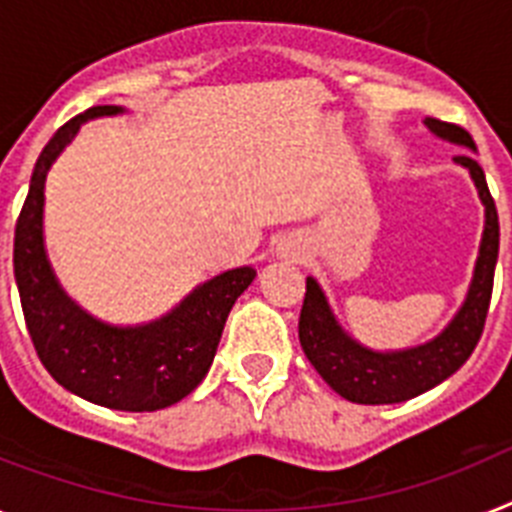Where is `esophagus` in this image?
Masks as SVG:
<instances>
[{
    "label": "esophagus",
    "mask_w": 512,
    "mask_h": 512,
    "mask_svg": "<svg viewBox=\"0 0 512 512\" xmlns=\"http://www.w3.org/2000/svg\"><path fill=\"white\" fill-rule=\"evenodd\" d=\"M296 255V252H291V257H294Z\"/></svg>",
    "instance_id": "1"
}]
</instances>
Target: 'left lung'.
<instances>
[{
	"label": "left lung",
	"instance_id": "1",
	"mask_svg": "<svg viewBox=\"0 0 512 512\" xmlns=\"http://www.w3.org/2000/svg\"><path fill=\"white\" fill-rule=\"evenodd\" d=\"M424 124L442 140L476 150L474 137L458 124L432 117L424 119ZM455 163L468 169L479 190V200L484 203V234L466 302L440 336L403 351L367 349L338 325L317 281L307 278V294L299 315V343L322 380L346 401L380 406V403L409 401L427 393L458 372L482 338L492 283H495L497 252H500V221L482 166L471 156H455Z\"/></svg>",
	"mask_w": 512,
	"mask_h": 512
}]
</instances>
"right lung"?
Instances as JSON below:
<instances>
[{
  "label": "right lung",
  "mask_w": 512,
  "mask_h": 512,
  "mask_svg": "<svg viewBox=\"0 0 512 512\" xmlns=\"http://www.w3.org/2000/svg\"><path fill=\"white\" fill-rule=\"evenodd\" d=\"M122 106H93L62 124L30 176L15 226V281L25 325L49 375L85 401L117 411H158L190 395L208 375L223 325L257 270H226L197 286L169 315L145 325H109L88 315L59 286L44 247V187L80 124L122 114Z\"/></svg>",
  "instance_id": "1"
}]
</instances>
